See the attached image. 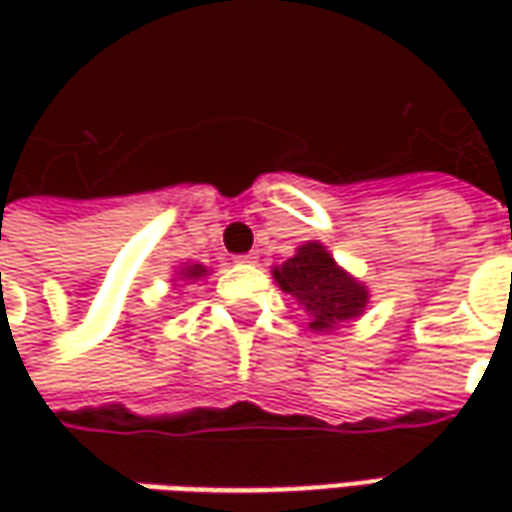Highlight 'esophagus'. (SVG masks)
<instances>
[{
    "mask_svg": "<svg viewBox=\"0 0 512 512\" xmlns=\"http://www.w3.org/2000/svg\"><path fill=\"white\" fill-rule=\"evenodd\" d=\"M256 259H259L256 253H245V256H236L233 262H236V265H256Z\"/></svg>",
    "mask_w": 512,
    "mask_h": 512,
    "instance_id": "34e87169",
    "label": "esophagus"
}]
</instances>
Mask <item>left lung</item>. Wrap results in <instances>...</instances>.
Instances as JSON below:
<instances>
[{
	"label": "left lung",
	"instance_id": "left-lung-1",
	"mask_svg": "<svg viewBox=\"0 0 512 512\" xmlns=\"http://www.w3.org/2000/svg\"><path fill=\"white\" fill-rule=\"evenodd\" d=\"M273 279L305 310L313 333H333L344 322L359 319L370 302L367 285L350 276L322 242L296 247L287 262L273 267Z\"/></svg>",
	"mask_w": 512,
	"mask_h": 512
}]
</instances>
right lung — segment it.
<instances>
[{
  "mask_svg": "<svg viewBox=\"0 0 512 512\" xmlns=\"http://www.w3.org/2000/svg\"><path fill=\"white\" fill-rule=\"evenodd\" d=\"M207 276H210V267L202 265V262H185V265L173 270V282H185V285L202 282Z\"/></svg>",
  "mask_w": 512,
  "mask_h": 512,
  "instance_id": "add662e5",
  "label": "right lung"
}]
</instances>
